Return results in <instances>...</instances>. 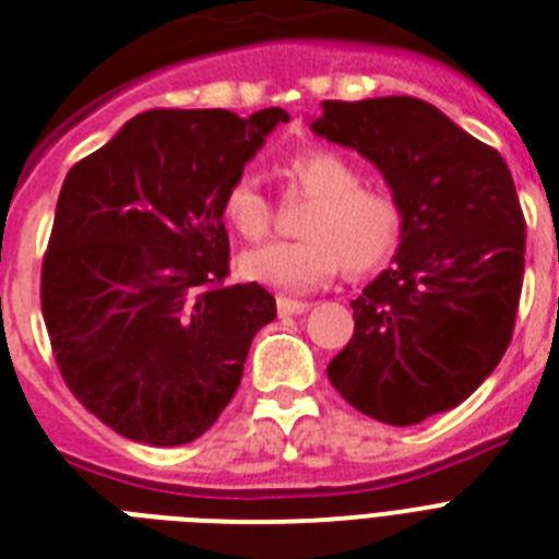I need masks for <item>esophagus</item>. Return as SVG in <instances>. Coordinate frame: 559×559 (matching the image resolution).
I'll return each mask as SVG.
<instances>
[{"label": "esophagus", "instance_id": "34e87169", "mask_svg": "<svg viewBox=\"0 0 559 559\" xmlns=\"http://www.w3.org/2000/svg\"><path fill=\"white\" fill-rule=\"evenodd\" d=\"M276 310L280 316H296L310 310V302H302V299H290V296H276Z\"/></svg>", "mask_w": 559, "mask_h": 559}]
</instances>
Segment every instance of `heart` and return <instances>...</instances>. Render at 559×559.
<instances>
[{
	"label": "heart",
	"instance_id": "b5f03b06",
	"mask_svg": "<svg viewBox=\"0 0 559 559\" xmlns=\"http://www.w3.org/2000/svg\"><path fill=\"white\" fill-rule=\"evenodd\" d=\"M305 195L313 199L302 221V240H271L240 254L237 271L249 283L280 290H313L338 269L367 274L378 269L400 237V206L386 190L360 185L358 167L330 147H305L285 162ZM221 215L246 240H260L271 226V204L251 176L226 187Z\"/></svg>",
	"mask_w": 559,
	"mask_h": 559
}]
</instances>
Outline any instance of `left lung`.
Listing matches in <instances>:
<instances>
[{
  "label": "left lung",
  "mask_w": 559,
  "mask_h": 559,
  "mask_svg": "<svg viewBox=\"0 0 559 559\" xmlns=\"http://www.w3.org/2000/svg\"><path fill=\"white\" fill-rule=\"evenodd\" d=\"M310 131L372 162L403 218L328 378L360 414L417 426L471 397L510 347L526 251L515 181L496 147L417 97L324 100Z\"/></svg>",
  "instance_id": "left-lung-1"
}]
</instances>
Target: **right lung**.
Returning <instances> with one entry per match:
<instances>
[{
    "instance_id": "right-lung-1",
    "label": "right lung",
    "mask_w": 559,
    "mask_h": 559,
    "mask_svg": "<svg viewBox=\"0 0 559 559\" xmlns=\"http://www.w3.org/2000/svg\"><path fill=\"white\" fill-rule=\"evenodd\" d=\"M283 108H153L63 179L41 313L67 386L133 442L187 445L235 397L251 338L276 319L263 285H224L221 199Z\"/></svg>"
}]
</instances>
